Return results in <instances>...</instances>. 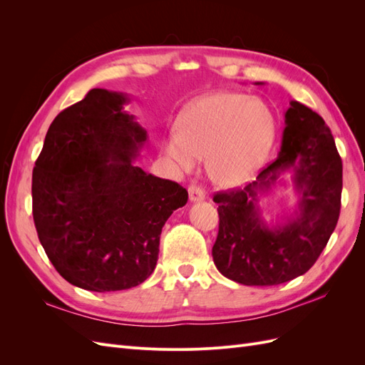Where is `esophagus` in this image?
I'll return each mask as SVG.
<instances>
[{
    "label": "esophagus",
    "mask_w": 365,
    "mask_h": 365,
    "mask_svg": "<svg viewBox=\"0 0 365 365\" xmlns=\"http://www.w3.org/2000/svg\"><path fill=\"white\" fill-rule=\"evenodd\" d=\"M189 197H190L192 202H201V201L205 200V193H204L201 187L190 185L189 187Z\"/></svg>",
    "instance_id": "esophagus-1"
}]
</instances>
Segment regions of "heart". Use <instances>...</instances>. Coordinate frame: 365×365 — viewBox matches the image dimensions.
I'll return each instance as SVG.
<instances>
[{
	"instance_id": "1",
	"label": "heart",
	"mask_w": 365,
	"mask_h": 365,
	"mask_svg": "<svg viewBox=\"0 0 365 365\" xmlns=\"http://www.w3.org/2000/svg\"><path fill=\"white\" fill-rule=\"evenodd\" d=\"M275 120L267 103L240 93H212L184 108L176 128L163 138L164 157L178 172L193 170L207 157L216 184L250 181L272 148Z\"/></svg>"
}]
</instances>
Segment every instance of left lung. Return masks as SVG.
Here are the masks:
<instances>
[{
	"mask_svg": "<svg viewBox=\"0 0 365 365\" xmlns=\"http://www.w3.org/2000/svg\"><path fill=\"white\" fill-rule=\"evenodd\" d=\"M286 170L294 172L299 208L286 223L269 227L261 217L258 195ZM341 190L342 163L332 132L311 108L292 101L284 113L277 158L244 189L213 197L219 204V233L212 250L216 268L247 286L280 284L303 275L334 233Z\"/></svg>",
	"mask_w": 365,
	"mask_h": 365,
	"instance_id": "obj_1",
	"label": "left lung"
}]
</instances>
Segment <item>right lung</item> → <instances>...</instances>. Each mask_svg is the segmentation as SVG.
Segmentation results:
<instances>
[{
    "mask_svg": "<svg viewBox=\"0 0 365 365\" xmlns=\"http://www.w3.org/2000/svg\"><path fill=\"white\" fill-rule=\"evenodd\" d=\"M123 93L94 88L53 120L31 180L33 220L53 267L86 291H123L155 269L165 220L189 193L134 164L148 134Z\"/></svg>",
    "mask_w": 365,
    "mask_h": 365,
    "instance_id": "right-lung-1",
    "label": "right lung"
}]
</instances>
